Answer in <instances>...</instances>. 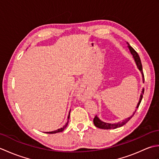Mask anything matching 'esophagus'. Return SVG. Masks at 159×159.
<instances>
[{"instance_id": "34e87169", "label": "esophagus", "mask_w": 159, "mask_h": 159, "mask_svg": "<svg viewBox=\"0 0 159 159\" xmlns=\"http://www.w3.org/2000/svg\"><path fill=\"white\" fill-rule=\"evenodd\" d=\"M78 97H79L80 99H83V98H84V96H83V94L81 92H79V93H78Z\"/></svg>"}]
</instances>
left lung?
Listing matches in <instances>:
<instances>
[{
  "label": "left lung",
  "mask_w": 159,
  "mask_h": 159,
  "mask_svg": "<svg viewBox=\"0 0 159 159\" xmlns=\"http://www.w3.org/2000/svg\"><path fill=\"white\" fill-rule=\"evenodd\" d=\"M128 43V48H129V50L130 53L132 54V55H133V58L134 59V61H135L136 63V65L138 67V69H139L140 70V72L141 73V74H142V78H143V82H144V75H143V68H142V64H141V59H140V57L139 56V55H138V53L134 50L132 47L129 45V43ZM143 93H144V89H143L142 92H141V93L140 95V98H139V102H138L137 105V107H136V109L135 111H134V113L132 115V116L130 117H128L126 118V119H125L124 120H123L121 122H117L116 124H109V123H106V122H104V121H101L98 117H97V116H95V117H94L93 119V124L95 126L97 127V128H102V129H115V128H119V127H121L123 125H124L126 123H127L128 121H129L132 117H133V116H134V114L135 113L137 109H138V107H139V104L141 102V100H142V98H143Z\"/></svg>",
  "instance_id": "left-lung-1"
}]
</instances>
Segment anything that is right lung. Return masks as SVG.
Wrapping results in <instances>:
<instances>
[{
    "label": "right lung",
    "mask_w": 159,
    "mask_h": 159,
    "mask_svg": "<svg viewBox=\"0 0 159 159\" xmlns=\"http://www.w3.org/2000/svg\"><path fill=\"white\" fill-rule=\"evenodd\" d=\"M70 113H69V116H68V117H67V118H68V120H69V119H70ZM68 120H67V122L65 126H63V128H59V129H57V130H54V131H52V132H46V133H48V134H54V133H60V132L63 131L64 130H65V128L67 127V124H68V121H69Z\"/></svg>",
    "instance_id": "add662e5"
}]
</instances>
